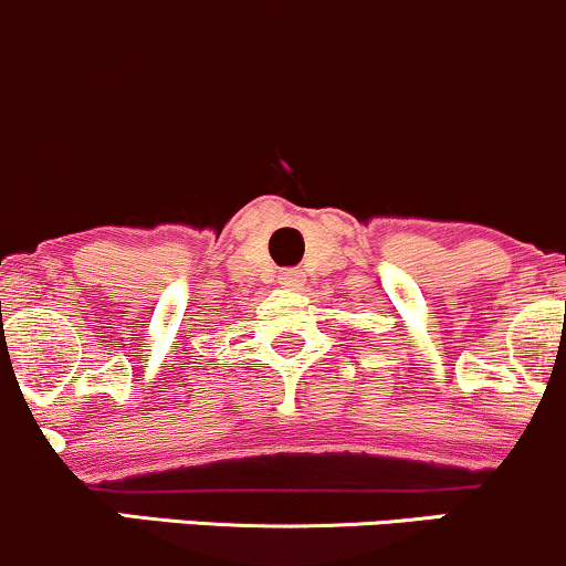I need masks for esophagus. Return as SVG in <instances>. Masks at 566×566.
Masks as SVG:
<instances>
[{
  "mask_svg": "<svg viewBox=\"0 0 566 566\" xmlns=\"http://www.w3.org/2000/svg\"><path fill=\"white\" fill-rule=\"evenodd\" d=\"M279 284H282V287H287V290H297L303 284V273L297 269L282 271V276H279Z\"/></svg>",
  "mask_w": 566,
  "mask_h": 566,
  "instance_id": "esophagus-1",
  "label": "esophagus"
}]
</instances>
